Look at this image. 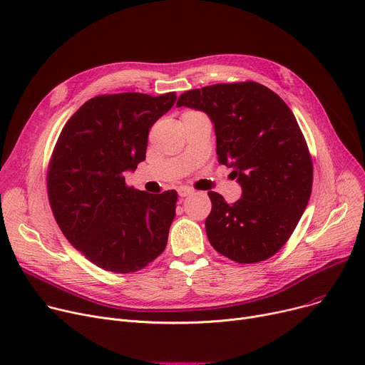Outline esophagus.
<instances>
[{
  "label": "esophagus",
  "instance_id": "obj_1",
  "mask_svg": "<svg viewBox=\"0 0 365 365\" xmlns=\"http://www.w3.org/2000/svg\"><path fill=\"white\" fill-rule=\"evenodd\" d=\"M178 194H179V197L185 198V197H187V195H190V194H194V190L189 189V187H179V189H178Z\"/></svg>",
  "mask_w": 365,
  "mask_h": 365
}]
</instances>
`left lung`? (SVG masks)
Returning a JSON list of instances; mask_svg holds the SVG:
<instances>
[{"instance_id": "1", "label": "left lung", "mask_w": 365, "mask_h": 365, "mask_svg": "<svg viewBox=\"0 0 365 365\" xmlns=\"http://www.w3.org/2000/svg\"><path fill=\"white\" fill-rule=\"evenodd\" d=\"M178 106L208 115L219 163L234 168L242 187L234 204L208 192L210 244L237 263L269 259L292 237L312 192V158L292 109L255 81L189 90Z\"/></svg>"}]
</instances>
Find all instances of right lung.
I'll return each mask as SVG.
<instances>
[{"mask_svg":"<svg viewBox=\"0 0 365 365\" xmlns=\"http://www.w3.org/2000/svg\"><path fill=\"white\" fill-rule=\"evenodd\" d=\"M175 102V91L96 96L56 142L47 173L51 212L66 240L105 271H140L167 245L178 192H143L125 185L124 173L145 160L150 127Z\"/></svg>","mask_w":365,"mask_h":365,"instance_id":"add662e5","label":"right lung"}]
</instances>
